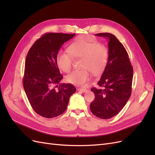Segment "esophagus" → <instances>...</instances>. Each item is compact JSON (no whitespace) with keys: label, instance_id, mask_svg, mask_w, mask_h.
<instances>
[{"label":"esophagus","instance_id":"34e87169","mask_svg":"<svg viewBox=\"0 0 155 155\" xmlns=\"http://www.w3.org/2000/svg\"><path fill=\"white\" fill-rule=\"evenodd\" d=\"M78 91H81V92H86L87 91V89L86 88H78Z\"/></svg>","mask_w":155,"mask_h":155}]
</instances>
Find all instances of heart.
I'll list each match as a JSON object with an SVG mask.
<instances>
[{
	"mask_svg": "<svg viewBox=\"0 0 155 155\" xmlns=\"http://www.w3.org/2000/svg\"><path fill=\"white\" fill-rule=\"evenodd\" d=\"M73 58L81 59V70H74L65 78L66 81L74 85H84L94 75L101 74L109 58V51L105 46L100 44L90 35L78 37L68 46V51L60 50L56 55V64L61 71L68 73L72 69Z\"/></svg>",
	"mask_w": 155,
	"mask_h": 155,
	"instance_id": "heart-1",
	"label": "heart"
}]
</instances>
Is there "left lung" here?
Masks as SVG:
<instances>
[{
	"instance_id": "left-lung-1",
	"label": "left lung",
	"mask_w": 155,
	"mask_h": 155,
	"mask_svg": "<svg viewBox=\"0 0 155 155\" xmlns=\"http://www.w3.org/2000/svg\"><path fill=\"white\" fill-rule=\"evenodd\" d=\"M96 35L109 40V58L97 82L100 88L91 89L95 98L90 109L94 115L107 120L118 114L128 101L132 92L133 68L124 45L114 35L100 33Z\"/></svg>"
}]
</instances>
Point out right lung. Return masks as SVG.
<instances>
[{
	"label": "right lung",
	"mask_w": 155,
	"mask_h": 155,
	"mask_svg": "<svg viewBox=\"0 0 155 155\" xmlns=\"http://www.w3.org/2000/svg\"><path fill=\"white\" fill-rule=\"evenodd\" d=\"M75 35L46 33L35 42L26 55L23 86L32 109L45 118L62 114L76 91L72 84H59L63 76L55 61L61 46Z\"/></svg>",
	"instance_id": "1"
}]
</instances>
